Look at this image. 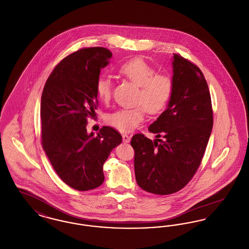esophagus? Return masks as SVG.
I'll list each match as a JSON object with an SVG mask.
<instances>
[{"label":"esophagus","mask_w":249,"mask_h":249,"mask_svg":"<svg viewBox=\"0 0 249 249\" xmlns=\"http://www.w3.org/2000/svg\"><path fill=\"white\" fill-rule=\"evenodd\" d=\"M122 139H123V142H130V137L128 134H123Z\"/></svg>","instance_id":"esophagus-1"}]
</instances>
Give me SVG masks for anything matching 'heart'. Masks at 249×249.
<instances>
[{"label":"heart","instance_id":"obj_1","mask_svg":"<svg viewBox=\"0 0 249 249\" xmlns=\"http://www.w3.org/2000/svg\"><path fill=\"white\" fill-rule=\"evenodd\" d=\"M120 75L139 87L136 104L142 105L149 114H157L164 109L173 94L174 84L170 76L157 74V71L142 59H130L119 68ZM95 90L98 98L108 102L112 95V81L105 74L97 77ZM142 106V107H143ZM142 106L116 110L107 117V122L117 130L127 132L134 130L143 119Z\"/></svg>","mask_w":249,"mask_h":249}]
</instances>
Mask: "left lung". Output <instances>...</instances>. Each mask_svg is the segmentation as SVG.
Masks as SVG:
<instances>
[{"instance_id": "8db88e82", "label": "left lung", "mask_w": 249, "mask_h": 249, "mask_svg": "<svg viewBox=\"0 0 249 249\" xmlns=\"http://www.w3.org/2000/svg\"><path fill=\"white\" fill-rule=\"evenodd\" d=\"M172 65L173 94L165 111L148 127L157 139L137 133L130 141L138 186L158 195L178 192L190 182L213 128L211 96L201 70L178 54Z\"/></svg>"}]
</instances>
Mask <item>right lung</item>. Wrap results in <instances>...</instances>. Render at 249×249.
<instances>
[{"instance_id":"1","label":"right lung","mask_w":249,"mask_h":249,"mask_svg":"<svg viewBox=\"0 0 249 249\" xmlns=\"http://www.w3.org/2000/svg\"><path fill=\"white\" fill-rule=\"evenodd\" d=\"M111 57L107 48L79 49L54 68L42 93V146L59 178L74 190L100 187L104 163L122 142L111 127L97 136L87 132L88 119L96 116V79Z\"/></svg>"}]
</instances>
